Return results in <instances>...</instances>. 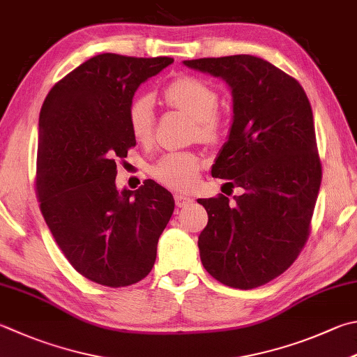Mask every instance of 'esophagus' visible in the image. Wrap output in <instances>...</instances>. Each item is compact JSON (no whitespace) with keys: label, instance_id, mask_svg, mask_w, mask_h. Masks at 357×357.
<instances>
[{"label":"esophagus","instance_id":"esophagus-1","mask_svg":"<svg viewBox=\"0 0 357 357\" xmlns=\"http://www.w3.org/2000/svg\"><path fill=\"white\" fill-rule=\"evenodd\" d=\"M174 200H176V205L180 208H185L190 204H192V199L190 196H185V194H176V196H174Z\"/></svg>","mask_w":357,"mask_h":357}]
</instances>
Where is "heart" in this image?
<instances>
[{"instance_id": "heart-1", "label": "heart", "mask_w": 357, "mask_h": 357, "mask_svg": "<svg viewBox=\"0 0 357 357\" xmlns=\"http://www.w3.org/2000/svg\"><path fill=\"white\" fill-rule=\"evenodd\" d=\"M166 104L194 118L196 135L204 141H218L224 132V119L216 113L218 93L204 80L191 76L174 79L163 91ZM127 121L133 138L138 143H149L155 126V109L151 95L132 99ZM202 160L194 152L174 151L161 155L151 166V174L160 185L174 191H188L196 183Z\"/></svg>"}]
</instances>
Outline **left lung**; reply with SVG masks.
Here are the masks:
<instances>
[{
    "mask_svg": "<svg viewBox=\"0 0 357 357\" xmlns=\"http://www.w3.org/2000/svg\"><path fill=\"white\" fill-rule=\"evenodd\" d=\"M183 63L231 90L230 135L211 176L244 192L234 204L224 194L197 200L208 213L199 250L213 278L247 291L287 271L309 236L321 181L312 109L303 86L264 59L239 54Z\"/></svg>",
    "mask_w": 357,
    "mask_h": 357,
    "instance_id": "left-lung-1",
    "label": "left lung"
}]
</instances>
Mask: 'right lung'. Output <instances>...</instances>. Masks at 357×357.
Listing matches in <instances>:
<instances>
[{"mask_svg": "<svg viewBox=\"0 0 357 357\" xmlns=\"http://www.w3.org/2000/svg\"><path fill=\"white\" fill-rule=\"evenodd\" d=\"M171 57L99 54L59 80L38 119L36 190L65 258L90 281L135 284L152 271L172 194L153 180L116 190V161L137 144L127 110L138 86Z\"/></svg>", "mask_w": 357, "mask_h": 357, "instance_id": "add662e5", "label": "right lung"}]
</instances>
